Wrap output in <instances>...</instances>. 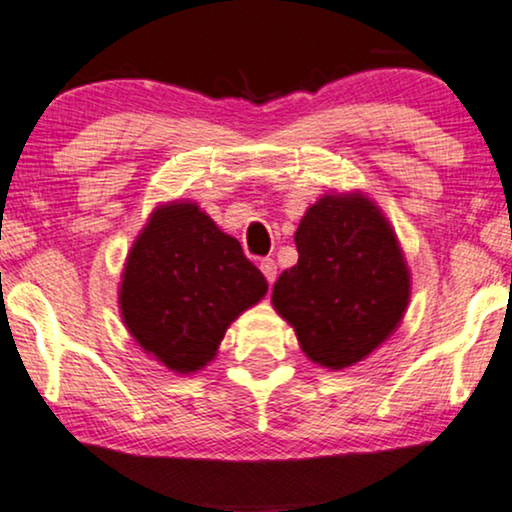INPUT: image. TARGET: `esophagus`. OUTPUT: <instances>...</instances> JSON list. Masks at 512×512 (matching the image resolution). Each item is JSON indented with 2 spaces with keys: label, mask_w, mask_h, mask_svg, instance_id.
Instances as JSON below:
<instances>
[{
  "label": "esophagus",
  "mask_w": 512,
  "mask_h": 512,
  "mask_svg": "<svg viewBox=\"0 0 512 512\" xmlns=\"http://www.w3.org/2000/svg\"><path fill=\"white\" fill-rule=\"evenodd\" d=\"M260 269H262V274H264V278H267L269 285L276 281V262L274 260H262Z\"/></svg>",
  "instance_id": "1"
}]
</instances>
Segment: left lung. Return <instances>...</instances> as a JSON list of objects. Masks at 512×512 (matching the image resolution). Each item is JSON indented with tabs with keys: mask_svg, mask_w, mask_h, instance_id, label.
Wrapping results in <instances>:
<instances>
[{
	"mask_svg": "<svg viewBox=\"0 0 512 512\" xmlns=\"http://www.w3.org/2000/svg\"><path fill=\"white\" fill-rule=\"evenodd\" d=\"M299 260L271 292L311 363L344 370L398 330L412 274L395 229L365 192H327L295 231Z\"/></svg>",
	"mask_w": 512,
	"mask_h": 512,
	"instance_id": "8db88e82",
	"label": "left lung"
}]
</instances>
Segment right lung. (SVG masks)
Masks as SVG:
<instances>
[{
  "label": "right lung",
  "mask_w": 512,
  "mask_h": 512,
  "mask_svg": "<svg viewBox=\"0 0 512 512\" xmlns=\"http://www.w3.org/2000/svg\"><path fill=\"white\" fill-rule=\"evenodd\" d=\"M262 271L194 201L154 208L128 250L119 313L142 351L175 374L213 363L229 325L267 295Z\"/></svg>",
  "instance_id": "add662e5"
}]
</instances>
